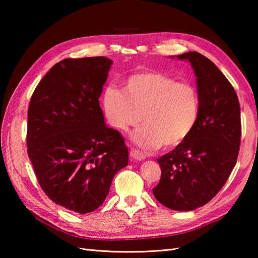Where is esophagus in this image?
Masks as SVG:
<instances>
[{
    "label": "esophagus",
    "instance_id": "esophagus-1",
    "mask_svg": "<svg viewBox=\"0 0 258 258\" xmlns=\"http://www.w3.org/2000/svg\"><path fill=\"white\" fill-rule=\"evenodd\" d=\"M130 155H131V157H133L136 161H144L146 158V155L138 150H131Z\"/></svg>",
    "mask_w": 258,
    "mask_h": 258
}]
</instances>
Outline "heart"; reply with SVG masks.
Returning <instances> with one entry per match:
<instances>
[{"label":"heart","mask_w":258,"mask_h":258,"mask_svg":"<svg viewBox=\"0 0 258 258\" xmlns=\"http://www.w3.org/2000/svg\"><path fill=\"white\" fill-rule=\"evenodd\" d=\"M101 104L107 123L120 132H128L143 120L145 125L132 138L146 150L179 145L194 130L200 115L196 87L155 71L128 75L123 92L106 87Z\"/></svg>","instance_id":"1"}]
</instances>
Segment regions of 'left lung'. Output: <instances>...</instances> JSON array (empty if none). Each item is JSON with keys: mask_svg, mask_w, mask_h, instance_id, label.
Listing matches in <instances>:
<instances>
[{"mask_svg": "<svg viewBox=\"0 0 258 258\" xmlns=\"http://www.w3.org/2000/svg\"><path fill=\"white\" fill-rule=\"evenodd\" d=\"M188 61L196 76L200 115L189 136L157 158L155 199L171 210L188 212L207 204L226 183L240 144V108L234 87L211 59L199 52L173 55Z\"/></svg>", "mask_w": 258, "mask_h": 258, "instance_id": "obj_1", "label": "left lung"}]
</instances>
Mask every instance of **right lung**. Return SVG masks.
<instances>
[{
    "instance_id": "add662e5",
    "label": "right lung",
    "mask_w": 258,
    "mask_h": 258,
    "mask_svg": "<svg viewBox=\"0 0 258 258\" xmlns=\"http://www.w3.org/2000/svg\"><path fill=\"white\" fill-rule=\"evenodd\" d=\"M112 64L104 56L56 63L27 112V154L38 183L48 199L80 214L103 204L128 164L124 139L105 124L98 102Z\"/></svg>"
}]
</instances>
